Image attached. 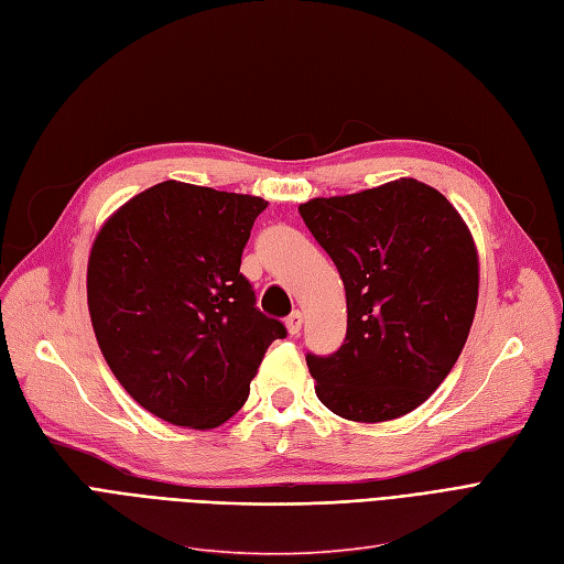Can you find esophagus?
<instances>
[{
    "label": "esophagus",
    "instance_id": "34e87169",
    "mask_svg": "<svg viewBox=\"0 0 564 564\" xmlns=\"http://www.w3.org/2000/svg\"><path fill=\"white\" fill-rule=\"evenodd\" d=\"M302 325H304V316H302V311H293V314H290V316L285 318V327H288L290 335H300Z\"/></svg>",
    "mask_w": 564,
    "mask_h": 564
}]
</instances>
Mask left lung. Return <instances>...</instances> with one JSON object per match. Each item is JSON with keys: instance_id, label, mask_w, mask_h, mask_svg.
Masks as SVG:
<instances>
[{"instance_id": "left-lung-1", "label": "left lung", "mask_w": 564, "mask_h": 564, "mask_svg": "<svg viewBox=\"0 0 564 564\" xmlns=\"http://www.w3.org/2000/svg\"><path fill=\"white\" fill-rule=\"evenodd\" d=\"M300 214L346 290L341 348L306 356L318 400L356 423L419 409L460 358L476 314L478 253L467 223L415 178L314 197Z\"/></svg>"}]
</instances>
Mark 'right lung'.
Returning a JSON list of instances; mask_svg holds the SVG:
<instances>
[{
    "instance_id": "1",
    "label": "right lung",
    "mask_w": 564,
    "mask_h": 564,
    "mask_svg": "<svg viewBox=\"0 0 564 564\" xmlns=\"http://www.w3.org/2000/svg\"><path fill=\"white\" fill-rule=\"evenodd\" d=\"M267 204L164 181L99 227L88 258L99 350L130 398L166 423L214 430L232 419L269 344L285 337L239 274Z\"/></svg>"
}]
</instances>
